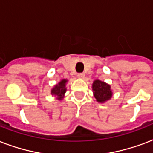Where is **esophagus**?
Segmentation results:
<instances>
[{
	"label": "esophagus",
	"instance_id": "esophagus-1",
	"mask_svg": "<svg viewBox=\"0 0 153 153\" xmlns=\"http://www.w3.org/2000/svg\"><path fill=\"white\" fill-rule=\"evenodd\" d=\"M84 76H85L84 73H79V74H78V77H79V79H83Z\"/></svg>",
	"mask_w": 153,
	"mask_h": 153
}]
</instances>
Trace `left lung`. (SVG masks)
<instances>
[{
  "mask_svg": "<svg viewBox=\"0 0 153 153\" xmlns=\"http://www.w3.org/2000/svg\"><path fill=\"white\" fill-rule=\"evenodd\" d=\"M94 91V95L99 102H104L110 100L112 96V92L110 85L105 83L104 82L95 80L92 86Z\"/></svg>",
  "mask_w": 153,
  "mask_h": 153,
  "instance_id": "obj_1",
  "label": "left lung"
}]
</instances>
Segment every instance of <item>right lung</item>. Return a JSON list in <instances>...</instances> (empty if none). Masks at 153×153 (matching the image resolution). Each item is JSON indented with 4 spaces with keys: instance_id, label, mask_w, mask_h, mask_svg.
I'll return each instance as SVG.
<instances>
[{
    "instance_id": "add662e5",
    "label": "right lung",
    "mask_w": 153,
    "mask_h": 153,
    "mask_svg": "<svg viewBox=\"0 0 153 153\" xmlns=\"http://www.w3.org/2000/svg\"><path fill=\"white\" fill-rule=\"evenodd\" d=\"M67 80L66 79H62L60 82H58L53 89L51 90V94L58 96V99L59 100H62L64 96V94L66 92V83Z\"/></svg>"
}]
</instances>
